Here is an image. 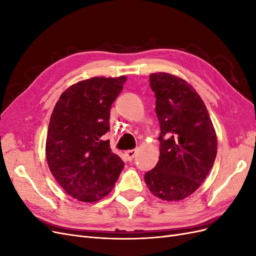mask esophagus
I'll return each instance as SVG.
<instances>
[{
  "instance_id": "esophagus-1",
  "label": "esophagus",
  "mask_w": 256,
  "mask_h": 256,
  "mask_svg": "<svg viewBox=\"0 0 256 256\" xmlns=\"http://www.w3.org/2000/svg\"><path fill=\"white\" fill-rule=\"evenodd\" d=\"M136 150H130L126 152V156L129 161L132 160L136 157Z\"/></svg>"
}]
</instances>
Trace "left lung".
Segmentation results:
<instances>
[{
  "instance_id": "8db88e82",
  "label": "left lung",
  "mask_w": 256,
  "mask_h": 256,
  "mask_svg": "<svg viewBox=\"0 0 256 256\" xmlns=\"http://www.w3.org/2000/svg\"><path fill=\"white\" fill-rule=\"evenodd\" d=\"M160 124V156L144 175L154 196L180 200L207 177L216 156V131L202 98L187 81L166 72L150 76Z\"/></svg>"
}]
</instances>
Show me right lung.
Returning a JSON list of instances; mask_svg holds the SVG:
<instances>
[{
  "mask_svg": "<svg viewBox=\"0 0 256 256\" xmlns=\"http://www.w3.org/2000/svg\"><path fill=\"white\" fill-rule=\"evenodd\" d=\"M95 76L69 86L50 118L46 156L52 175L67 194L97 202L109 194L124 168L104 136L110 131V111L126 82Z\"/></svg>",
  "mask_w": 256,
  "mask_h": 256,
  "instance_id": "1",
  "label": "right lung"
}]
</instances>
